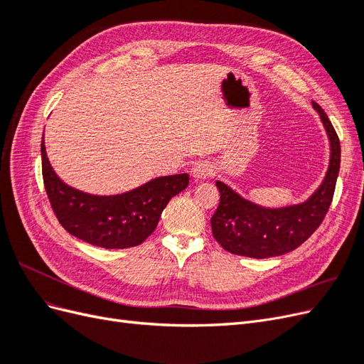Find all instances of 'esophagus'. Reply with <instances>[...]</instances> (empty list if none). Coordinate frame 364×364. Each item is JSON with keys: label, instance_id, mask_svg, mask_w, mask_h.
Listing matches in <instances>:
<instances>
[{"label": "esophagus", "instance_id": "34e87169", "mask_svg": "<svg viewBox=\"0 0 364 364\" xmlns=\"http://www.w3.org/2000/svg\"><path fill=\"white\" fill-rule=\"evenodd\" d=\"M213 173H214L213 167L206 162L196 164L194 167L191 168V176L196 181H205V179L209 178V176H213Z\"/></svg>", "mask_w": 364, "mask_h": 364}]
</instances>
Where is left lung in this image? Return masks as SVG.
Returning a JSON list of instances; mask_svg holds the SVG:
<instances>
[{"instance_id": "1", "label": "left lung", "mask_w": 364, "mask_h": 364, "mask_svg": "<svg viewBox=\"0 0 364 364\" xmlns=\"http://www.w3.org/2000/svg\"><path fill=\"white\" fill-rule=\"evenodd\" d=\"M329 139V165L322 183L297 205L266 208L217 181L220 203L211 218L213 235L225 250L249 258L284 255L299 247L321 226L333 202L340 170V141L323 109L313 102Z\"/></svg>"}]
</instances>
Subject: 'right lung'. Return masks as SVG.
Masks as SVG:
<instances>
[{
  "label": "right lung",
  "mask_w": 364,
  "mask_h": 364,
  "mask_svg": "<svg viewBox=\"0 0 364 364\" xmlns=\"http://www.w3.org/2000/svg\"><path fill=\"white\" fill-rule=\"evenodd\" d=\"M41 155L43 185L59 223L71 235L105 249L141 245L158 226L171 197L183 191L190 182L186 173L161 176L126 193L94 196L60 181L48 161L43 135Z\"/></svg>",
  "instance_id": "1"
}]
</instances>
